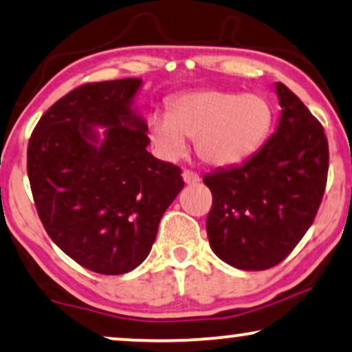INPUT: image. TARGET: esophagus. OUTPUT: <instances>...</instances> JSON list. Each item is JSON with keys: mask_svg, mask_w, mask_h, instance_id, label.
<instances>
[{"mask_svg": "<svg viewBox=\"0 0 352 352\" xmlns=\"http://www.w3.org/2000/svg\"><path fill=\"white\" fill-rule=\"evenodd\" d=\"M182 175H183V180H185L186 185H196V183H199V180H201V177L192 170H183Z\"/></svg>", "mask_w": 352, "mask_h": 352, "instance_id": "1", "label": "esophagus"}]
</instances>
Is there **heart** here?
<instances>
[{"mask_svg":"<svg viewBox=\"0 0 352 352\" xmlns=\"http://www.w3.org/2000/svg\"><path fill=\"white\" fill-rule=\"evenodd\" d=\"M273 124V105L260 94L202 89L172 98L167 113H155L148 127L167 157L185 155L186 138H191L204 164L228 169L254 157Z\"/></svg>","mask_w":352,"mask_h":352,"instance_id":"obj_1","label":"heart"}]
</instances>
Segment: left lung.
I'll return each instance as SVG.
<instances>
[{
	"label": "left lung",
	"instance_id": "1",
	"mask_svg": "<svg viewBox=\"0 0 352 352\" xmlns=\"http://www.w3.org/2000/svg\"><path fill=\"white\" fill-rule=\"evenodd\" d=\"M279 126L242 166L215 170L207 236L225 263L263 271L290 255L313 225L329 174L324 127L285 84L276 82Z\"/></svg>",
	"mask_w": 352,
	"mask_h": 352
}]
</instances>
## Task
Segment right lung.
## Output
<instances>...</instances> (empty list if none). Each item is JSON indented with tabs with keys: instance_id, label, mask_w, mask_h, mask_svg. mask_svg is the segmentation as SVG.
<instances>
[{
	"instance_id": "right-lung-1",
	"label": "right lung",
	"mask_w": 352,
	"mask_h": 352,
	"mask_svg": "<svg viewBox=\"0 0 352 352\" xmlns=\"http://www.w3.org/2000/svg\"><path fill=\"white\" fill-rule=\"evenodd\" d=\"M140 84H81L44 113L28 140V180L44 230L98 274H124L146 258L185 185L180 167L146 151L148 127L131 110ZM92 125L109 127L100 146Z\"/></svg>"
}]
</instances>
